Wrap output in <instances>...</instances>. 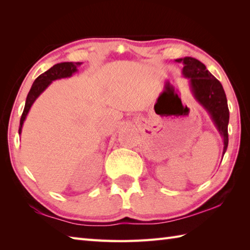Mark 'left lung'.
Listing matches in <instances>:
<instances>
[{
	"instance_id": "1",
	"label": "left lung",
	"mask_w": 250,
	"mask_h": 250,
	"mask_svg": "<svg viewBox=\"0 0 250 250\" xmlns=\"http://www.w3.org/2000/svg\"><path fill=\"white\" fill-rule=\"evenodd\" d=\"M175 62L184 65L182 74L189 80L193 97L208 111L219 135L223 138L224 156L229 142V108L223 85L207 69L205 65L195 58L185 57L176 59Z\"/></svg>"
}]
</instances>
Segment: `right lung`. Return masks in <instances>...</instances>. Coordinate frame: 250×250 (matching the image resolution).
Returning a JSON list of instances; mask_svg holds the SVG:
<instances>
[{
	"instance_id": "right-lung-1",
	"label": "right lung",
	"mask_w": 250,
	"mask_h": 250,
	"mask_svg": "<svg viewBox=\"0 0 250 250\" xmlns=\"http://www.w3.org/2000/svg\"><path fill=\"white\" fill-rule=\"evenodd\" d=\"M82 65V62H63L53 65L51 68L48 69L45 73L38 76L35 79L34 83L32 84L31 90L27 94L26 101H25V106L23 113L21 115L20 119V126H19V135H21L22 131V126H23L24 121L26 119V115L29 113V111L32 107V104L38 98V96L46 90V88L51 84L52 81L62 79V78H69V77L73 76L75 73L78 71V67Z\"/></svg>"
}]
</instances>
